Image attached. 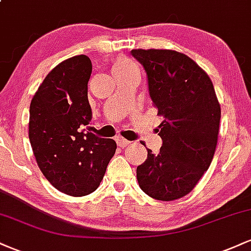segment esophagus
<instances>
[{
    "mask_svg": "<svg viewBox=\"0 0 251 251\" xmlns=\"http://www.w3.org/2000/svg\"><path fill=\"white\" fill-rule=\"evenodd\" d=\"M116 140H117L118 145L122 146V148H125V146H127L131 144V142H128L127 139H125V138H123V137H117Z\"/></svg>",
    "mask_w": 251,
    "mask_h": 251,
    "instance_id": "obj_1",
    "label": "esophagus"
}]
</instances>
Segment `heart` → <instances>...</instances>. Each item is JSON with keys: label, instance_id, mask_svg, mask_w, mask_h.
<instances>
[{"label": "heart", "instance_id": "heart-1", "mask_svg": "<svg viewBox=\"0 0 251 251\" xmlns=\"http://www.w3.org/2000/svg\"><path fill=\"white\" fill-rule=\"evenodd\" d=\"M134 67V65L128 60H119L113 67V72L114 71H122V70H127V68Z\"/></svg>", "mask_w": 251, "mask_h": 251}]
</instances>
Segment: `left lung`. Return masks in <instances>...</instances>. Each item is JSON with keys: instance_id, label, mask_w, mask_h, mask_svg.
Returning <instances> with one entry per match:
<instances>
[{"instance_id": "1", "label": "left lung", "mask_w": 251, "mask_h": 251, "mask_svg": "<svg viewBox=\"0 0 251 251\" xmlns=\"http://www.w3.org/2000/svg\"><path fill=\"white\" fill-rule=\"evenodd\" d=\"M148 75L149 93L164 117L159 153L148 150L137 168L140 189L158 201L188 195L209 169L220 131L221 106L214 85L194 60L169 50H133Z\"/></svg>"}]
</instances>
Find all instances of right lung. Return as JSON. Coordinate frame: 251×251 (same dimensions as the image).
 I'll return each mask as SVG.
<instances>
[{
    "instance_id": "add662e5",
    "label": "right lung",
    "mask_w": 251,
    "mask_h": 251,
    "mask_svg": "<svg viewBox=\"0 0 251 251\" xmlns=\"http://www.w3.org/2000/svg\"><path fill=\"white\" fill-rule=\"evenodd\" d=\"M91 73L88 56L65 60L45 77L29 108L37 165L54 188L73 197L96 191L117 150L113 139L92 133Z\"/></svg>"
}]
</instances>
